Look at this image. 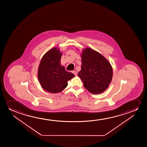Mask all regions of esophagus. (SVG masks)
Here are the masks:
<instances>
[{"mask_svg": "<svg viewBox=\"0 0 147 147\" xmlns=\"http://www.w3.org/2000/svg\"><path fill=\"white\" fill-rule=\"evenodd\" d=\"M72 73L74 74L75 76H77V72L76 71H73Z\"/></svg>", "mask_w": 147, "mask_h": 147, "instance_id": "34e87169", "label": "esophagus"}]
</instances>
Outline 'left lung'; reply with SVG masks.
Returning <instances> with one entry per match:
<instances>
[{"label":"left lung","instance_id":"left-lung-1","mask_svg":"<svg viewBox=\"0 0 147 147\" xmlns=\"http://www.w3.org/2000/svg\"><path fill=\"white\" fill-rule=\"evenodd\" d=\"M81 58V69L78 75L85 88L95 94L104 92L113 78L110 63L100 53L90 48L83 50Z\"/></svg>","mask_w":147,"mask_h":147}]
</instances>
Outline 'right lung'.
<instances>
[{"mask_svg": "<svg viewBox=\"0 0 147 147\" xmlns=\"http://www.w3.org/2000/svg\"><path fill=\"white\" fill-rule=\"evenodd\" d=\"M61 56L59 49H52L45 54L38 67V80L42 88L49 92H60L66 87L68 81L74 77L61 65Z\"/></svg>", "mask_w": 147, "mask_h": 147, "instance_id": "add662e5", "label": "right lung"}]
</instances>
